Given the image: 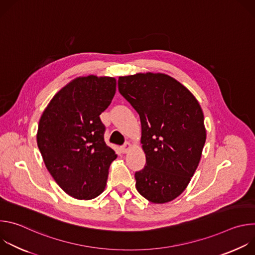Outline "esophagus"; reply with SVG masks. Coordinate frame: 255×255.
I'll return each instance as SVG.
<instances>
[{"mask_svg":"<svg viewBox=\"0 0 255 255\" xmlns=\"http://www.w3.org/2000/svg\"><path fill=\"white\" fill-rule=\"evenodd\" d=\"M132 148V144L130 142H126L123 146L121 147V150L123 153H127Z\"/></svg>","mask_w":255,"mask_h":255,"instance_id":"obj_1","label":"esophagus"}]
</instances>
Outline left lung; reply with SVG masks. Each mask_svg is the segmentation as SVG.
<instances>
[{"label":"left lung","mask_w":255,"mask_h":255,"mask_svg":"<svg viewBox=\"0 0 255 255\" xmlns=\"http://www.w3.org/2000/svg\"><path fill=\"white\" fill-rule=\"evenodd\" d=\"M118 89L141 121L146 164L135 172L136 189L151 203L170 202L199 165L207 135L202 108L184 85L159 72L119 77Z\"/></svg>","instance_id":"1"}]
</instances>
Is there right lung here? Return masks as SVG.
<instances>
[{
    "label": "right lung",
    "mask_w": 255,
    "mask_h": 255,
    "mask_svg": "<svg viewBox=\"0 0 255 255\" xmlns=\"http://www.w3.org/2000/svg\"><path fill=\"white\" fill-rule=\"evenodd\" d=\"M116 79L79 77L51 99L37 130V145L46 168L70 197L92 200L107 185L115 151L104 140L100 115L116 93Z\"/></svg>",
    "instance_id": "obj_1"
}]
</instances>
